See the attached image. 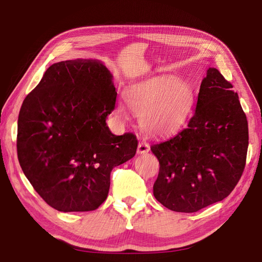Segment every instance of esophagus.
I'll use <instances>...</instances> for the list:
<instances>
[{
    "instance_id": "obj_1",
    "label": "esophagus",
    "mask_w": 262,
    "mask_h": 262,
    "mask_svg": "<svg viewBox=\"0 0 262 262\" xmlns=\"http://www.w3.org/2000/svg\"><path fill=\"white\" fill-rule=\"evenodd\" d=\"M149 151V145L146 142H140L137 146V153L138 154H144Z\"/></svg>"
}]
</instances>
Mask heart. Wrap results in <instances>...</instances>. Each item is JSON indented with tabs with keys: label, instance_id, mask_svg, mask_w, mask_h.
<instances>
[{
	"label": "heart",
	"instance_id": "obj_1",
	"mask_svg": "<svg viewBox=\"0 0 262 262\" xmlns=\"http://www.w3.org/2000/svg\"><path fill=\"white\" fill-rule=\"evenodd\" d=\"M126 103L137 117L144 130L152 135L174 134L185 124L193 105V91L186 82L172 77L149 80L126 94ZM117 115L126 119L122 107Z\"/></svg>",
	"mask_w": 262,
	"mask_h": 262
}]
</instances>
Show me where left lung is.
<instances>
[{
	"label": "left lung",
	"mask_w": 262,
	"mask_h": 262,
	"mask_svg": "<svg viewBox=\"0 0 262 262\" xmlns=\"http://www.w3.org/2000/svg\"><path fill=\"white\" fill-rule=\"evenodd\" d=\"M232 88L219 70L208 69L188 127L151 146L160 163L153 193L164 207L194 213L223 200L237 185L246 166L249 129Z\"/></svg>",
	"instance_id": "obj_1"
}]
</instances>
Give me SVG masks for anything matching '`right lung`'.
I'll use <instances>...</instances> for the list:
<instances>
[{
    "label": "right lung",
    "instance_id": "add662e5",
    "mask_svg": "<svg viewBox=\"0 0 262 262\" xmlns=\"http://www.w3.org/2000/svg\"><path fill=\"white\" fill-rule=\"evenodd\" d=\"M116 98L113 75L100 60L74 59L49 66L24 100L19 163L51 207L97 209L107 199L111 170L135 155L136 136H116L105 122Z\"/></svg>",
    "mask_w": 262,
    "mask_h": 262
}]
</instances>
